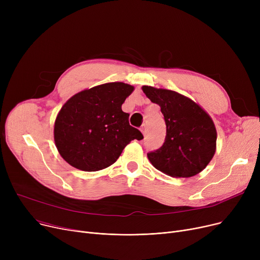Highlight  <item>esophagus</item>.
Returning a JSON list of instances; mask_svg holds the SVG:
<instances>
[{"mask_svg": "<svg viewBox=\"0 0 260 260\" xmlns=\"http://www.w3.org/2000/svg\"><path fill=\"white\" fill-rule=\"evenodd\" d=\"M140 131H141V133L145 136V135H146V132H147V129H146V125H145V124H143V125L140 127Z\"/></svg>", "mask_w": 260, "mask_h": 260, "instance_id": "esophagus-1", "label": "esophagus"}]
</instances>
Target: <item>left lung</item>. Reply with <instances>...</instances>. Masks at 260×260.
I'll return each instance as SVG.
<instances>
[{"label":"left lung","instance_id":"1","mask_svg":"<svg viewBox=\"0 0 260 260\" xmlns=\"http://www.w3.org/2000/svg\"><path fill=\"white\" fill-rule=\"evenodd\" d=\"M142 90L160 106L167 125L165 143L147 153L148 160L158 171L176 178L199 174L216 151L217 133L211 117L193 100L174 90L146 85Z\"/></svg>","mask_w":260,"mask_h":260}]
</instances>
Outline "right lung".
Returning a JSON list of instances; mask_svg holds the SVG:
<instances>
[{
  "label": "right lung",
  "mask_w": 260,
  "mask_h": 260,
  "mask_svg": "<svg viewBox=\"0 0 260 260\" xmlns=\"http://www.w3.org/2000/svg\"><path fill=\"white\" fill-rule=\"evenodd\" d=\"M134 86L112 82L82 90L68 100L54 122V143L72 167L100 171L117 161L124 147L143 135L129 125L122 104Z\"/></svg>",
  "instance_id": "obj_1"
}]
</instances>
